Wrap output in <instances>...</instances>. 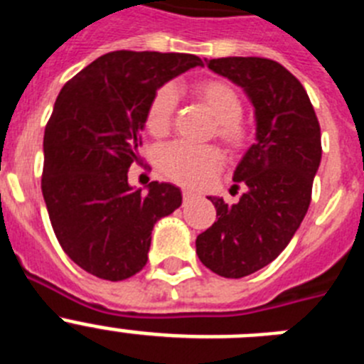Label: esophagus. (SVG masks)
<instances>
[{"label":"esophagus","mask_w":364,"mask_h":364,"mask_svg":"<svg viewBox=\"0 0 364 364\" xmlns=\"http://www.w3.org/2000/svg\"><path fill=\"white\" fill-rule=\"evenodd\" d=\"M197 197V195H195V193L193 191H182V200L184 202H189V200H193V198Z\"/></svg>","instance_id":"34e87169"}]
</instances>
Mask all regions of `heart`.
I'll return each mask as SVG.
<instances>
[{
	"label": "heart",
	"mask_w": 364,
	"mask_h": 364,
	"mask_svg": "<svg viewBox=\"0 0 364 364\" xmlns=\"http://www.w3.org/2000/svg\"><path fill=\"white\" fill-rule=\"evenodd\" d=\"M189 95L213 118V134L231 153H240L252 142V125L242 117V98L235 87L218 78H204L189 85ZM176 96L169 85L154 91L146 109L144 125L153 138L169 134L175 122ZM164 176L186 188H202L220 171L222 153L215 146L169 144L156 154Z\"/></svg>",
	"instance_id": "heart-1"
}]
</instances>
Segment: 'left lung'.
Masks as SVG:
<instances>
[{"mask_svg": "<svg viewBox=\"0 0 364 364\" xmlns=\"http://www.w3.org/2000/svg\"><path fill=\"white\" fill-rule=\"evenodd\" d=\"M208 67L244 87L255 107L257 142L233 173V188L246 193L233 205L210 197L217 222L197 237L205 268L240 279L277 259L301 226L323 154L321 125L302 83L279 62L231 56Z\"/></svg>", "mask_w": 364, "mask_h": 364, "instance_id": "left-lung-1", "label": "left lung"}]
</instances>
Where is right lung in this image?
Wrapping results in <instances>:
<instances>
[{
    "instance_id": "add662e5",
    "label": "right lung",
    "mask_w": 364,
    "mask_h": 364,
    "mask_svg": "<svg viewBox=\"0 0 364 364\" xmlns=\"http://www.w3.org/2000/svg\"><path fill=\"white\" fill-rule=\"evenodd\" d=\"M195 54L114 50L62 87L43 134V193L54 235L73 262L105 281L146 266L154 222L182 204L180 189L127 184L154 91L191 67Z\"/></svg>"
}]
</instances>
